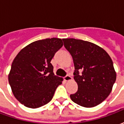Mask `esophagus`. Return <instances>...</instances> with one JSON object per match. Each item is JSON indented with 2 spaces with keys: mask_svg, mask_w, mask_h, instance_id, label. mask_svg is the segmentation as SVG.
I'll list each match as a JSON object with an SVG mask.
<instances>
[{
  "mask_svg": "<svg viewBox=\"0 0 124 124\" xmlns=\"http://www.w3.org/2000/svg\"><path fill=\"white\" fill-rule=\"evenodd\" d=\"M64 79V80L66 81V82H68V81H70V80H72V77H71L70 76L67 75V76H65Z\"/></svg>",
  "mask_w": 124,
  "mask_h": 124,
  "instance_id": "obj_1",
  "label": "esophagus"
}]
</instances>
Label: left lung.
I'll return each mask as SVG.
<instances>
[{"instance_id": "obj_1", "label": "left lung", "mask_w": 124, "mask_h": 124, "mask_svg": "<svg viewBox=\"0 0 124 124\" xmlns=\"http://www.w3.org/2000/svg\"><path fill=\"white\" fill-rule=\"evenodd\" d=\"M64 47L72 56L74 79L78 91L70 95L74 103L85 108L101 104L109 96L116 73L109 54L95 44L75 38H64Z\"/></svg>"}]
</instances>
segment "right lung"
Masks as SVG:
<instances>
[{
  "label": "right lung",
  "mask_w": 124,
  "mask_h": 124,
  "mask_svg": "<svg viewBox=\"0 0 124 124\" xmlns=\"http://www.w3.org/2000/svg\"><path fill=\"white\" fill-rule=\"evenodd\" d=\"M63 46L62 39L46 38L32 42L15 57L8 82L16 98L26 107L37 108L51 101L63 78L54 75L50 63Z\"/></svg>",
  "instance_id": "right-lung-1"
}]
</instances>
